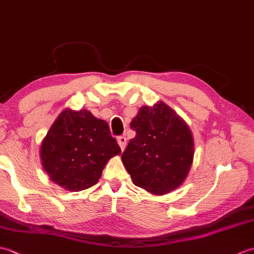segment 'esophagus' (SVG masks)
I'll use <instances>...</instances> for the list:
<instances>
[{
    "instance_id": "obj_1",
    "label": "esophagus",
    "mask_w": 254,
    "mask_h": 254,
    "mask_svg": "<svg viewBox=\"0 0 254 254\" xmlns=\"http://www.w3.org/2000/svg\"><path fill=\"white\" fill-rule=\"evenodd\" d=\"M118 144H119V146H120L121 150H124V148H126V146H127V137L119 136L118 137Z\"/></svg>"
}]
</instances>
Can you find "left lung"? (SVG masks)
<instances>
[{
    "instance_id": "1",
    "label": "left lung",
    "mask_w": 254,
    "mask_h": 254,
    "mask_svg": "<svg viewBox=\"0 0 254 254\" xmlns=\"http://www.w3.org/2000/svg\"><path fill=\"white\" fill-rule=\"evenodd\" d=\"M130 127L136 135L121 158L134 185L156 195L179 188L194 156L193 136L187 123L159 101L139 108Z\"/></svg>"
}]
</instances>
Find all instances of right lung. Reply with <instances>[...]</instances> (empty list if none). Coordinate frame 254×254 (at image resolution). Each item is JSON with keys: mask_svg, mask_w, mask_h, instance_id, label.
Here are the masks:
<instances>
[{"mask_svg": "<svg viewBox=\"0 0 254 254\" xmlns=\"http://www.w3.org/2000/svg\"><path fill=\"white\" fill-rule=\"evenodd\" d=\"M120 154L108 123L86 109L63 110L40 146L50 180L73 192L95 186L109 159Z\"/></svg>", "mask_w": 254, "mask_h": 254, "instance_id": "right-lung-1", "label": "right lung"}]
</instances>
